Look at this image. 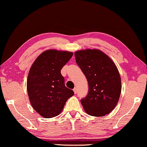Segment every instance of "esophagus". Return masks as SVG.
Wrapping results in <instances>:
<instances>
[{
  "instance_id": "obj_1",
  "label": "esophagus",
  "mask_w": 147,
  "mask_h": 147,
  "mask_svg": "<svg viewBox=\"0 0 147 147\" xmlns=\"http://www.w3.org/2000/svg\"><path fill=\"white\" fill-rule=\"evenodd\" d=\"M73 90H74V93H75V94H76V93H77V88H74V89Z\"/></svg>"
}]
</instances>
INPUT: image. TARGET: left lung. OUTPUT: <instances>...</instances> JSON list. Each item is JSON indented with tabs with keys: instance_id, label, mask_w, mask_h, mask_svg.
Masks as SVG:
<instances>
[{
	"instance_id": "1",
	"label": "left lung",
	"mask_w": 147,
	"mask_h": 147,
	"mask_svg": "<svg viewBox=\"0 0 147 147\" xmlns=\"http://www.w3.org/2000/svg\"><path fill=\"white\" fill-rule=\"evenodd\" d=\"M76 63L88 82L89 90L81 100L85 112L93 116H104L114 109L121 93V78L109 56L99 49L75 52Z\"/></svg>"
}]
</instances>
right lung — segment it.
<instances>
[{"label":"right lung","mask_w":147,"mask_h":147,"mask_svg":"<svg viewBox=\"0 0 147 147\" xmlns=\"http://www.w3.org/2000/svg\"><path fill=\"white\" fill-rule=\"evenodd\" d=\"M73 55L67 51L49 49L37 57L28 74L27 88L33 109L45 118L61 113L73 90L65 87L61 69Z\"/></svg>","instance_id":"1"}]
</instances>
